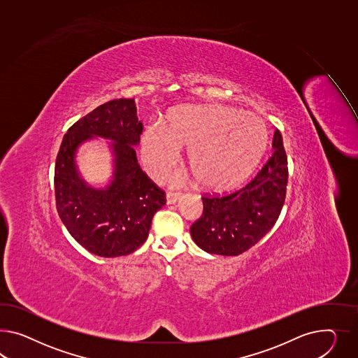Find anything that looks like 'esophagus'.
Returning a JSON list of instances; mask_svg holds the SVG:
<instances>
[{
  "instance_id": "obj_1",
  "label": "esophagus",
  "mask_w": 358,
  "mask_h": 358,
  "mask_svg": "<svg viewBox=\"0 0 358 358\" xmlns=\"http://www.w3.org/2000/svg\"><path fill=\"white\" fill-rule=\"evenodd\" d=\"M180 195H181V193H178V192H168L166 193V203H176V201L180 198Z\"/></svg>"
}]
</instances>
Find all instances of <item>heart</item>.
I'll list each match as a JSON object with an SVG mask.
<instances>
[{
	"instance_id": "heart-1",
	"label": "heart",
	"mask_w": 358,
	"mask_h": 358,
	"mask_svg": "<svg viewBox=\"0 0 358 358\" xmlns=\"http://www.w3.org/2000/svg\"><path fill=\"white\" fill-rule=\"evenodd\" d=\"M267 143V125L258 115L219 104L189 106L174 110L166 127L145 129L142 157L155 177H163L177 163L181 147H189L187 163L199 182L222 190L252 173Z\"/></svg>"
}]
</instances>
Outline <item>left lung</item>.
<instances>
[{
  "label": "left lung",
  "instance_id": "1",
  "mask_svg": "<svg viewBox=\"0 0 358 358\" xmlns=\"http://www.w3.org/2000/svg\"><path fill=\"white\" fill-rule=\"evenodd\" d=\"M267 163L241 189L204 194L203 213L190 227L194 242L204 252L240 255L249 250L279 219L288 184V159L279 130Z\"/></svg>",
  "mask_w": 358,
  "mask_h": 358
}]
</instances>
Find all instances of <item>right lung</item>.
I'll list each match as a JSON object with an SVG mask.
<instances>
[{
  "instance_id": "obj_1",
  "label": "right lung",
  "mask_w": 358,
  "mask_h": 358,
  "mask_svg": "<svg viewBox=\"0 0 358 358\" xmlns=\"http://www.w3.org/2000/svg\"><path fill=\"white\" fill-rule=\"evenodd\" d=\"M142 122L134 99H116L78 120L64 136L55 165L57 213L69 233L99 257L136 252L147 240L165 192L141 169L136 150ZM92 135L110 138L115 154L114 180L106 189L88 187L77 174L75 151Z\"/></svg>"
}]
</instances>
